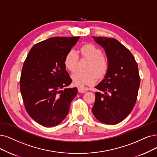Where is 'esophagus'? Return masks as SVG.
I'll list each match as a JSON object with an SVG mask.
<instances>
[{
	"mask_svg": "<svg viewBox=\"0 0 157 157\" xmlns=\"http://www.w3.org/2000/svg\"><path fill=\"white\" fill-rule=\"evenodd\" d=\"M78 92H80V93H85V92L87 91V90L83 87H78Z\"/></svg>",
	"mask_w": 157,
	"mask_h": 157,
	"instance_id": "obj_1",
	"label": "esophagus"
}]
</instances>
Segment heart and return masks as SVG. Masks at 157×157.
Masks as SVG:
<instances>
[{
	"mask_svg": "<svg viewBox=\"0 0 157 157\" xmlns=\"http://www.w3.org/2000/svg\"><path fill=\"white\" fill-rule=\"evenodd\" d=\"M82 57L89 60L86 67V72L76 71L71 75L73 83L77 86L92 85L97 82V75L101 77L108 69V61L103 57L102 50L98 46L92 44L83 45L79 49ZM78 61V55L74 50H70L65 55L64 65L69 71H74ZM95 73H94V72Z\"/></svg>",
	"mask_w": 157,
	"mask_h": 157,
	"instance_id": "obj_1",
	"label": "heart"
}]
</instances>
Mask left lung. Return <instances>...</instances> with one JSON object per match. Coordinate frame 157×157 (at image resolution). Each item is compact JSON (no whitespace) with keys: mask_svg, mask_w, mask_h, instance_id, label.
I'll return each instance as SVG.
<instances>
[{"mask_svg":"<svg viewBox=\"0 0 157 157\" xmlns=\"http://www.w3.org/2000/svg\"><path fill=\"white\" fill-rule=\"evenodd\" d=\"M105 50L108 69L101 82L95 86L92 113L100 122L115 125L124 120L134 107L140 79L134 56L118 40L92 37Z\"/></svg>","mask_w":157,"mask_h":157,"instance_id":"1","label":"left lung"}]
</instances>
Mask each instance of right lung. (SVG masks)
<instances>
[{
    "label": "right lung",
    "mask_w": 157,
    "mask_h": 157,
    "mask_svg": "<svg viewBox=\"0 0 157 157\" xmlns=\"http://www.w3.org/2000/svg\"><path fill=\"white\" fill-rule=\"evenodd\" d=\"M79 39L55 37L43 40L31 48L23 65L20 89L25 109L44 127L61 123L78 94L76 87L62 89L72 82L64 59Z\"/></svg>",
    "instance_id": "add662e5"
}]
</instances>
